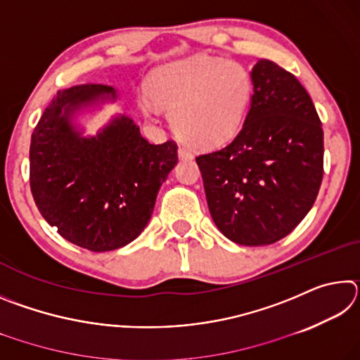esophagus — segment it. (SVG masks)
I'll use <instances>...</instances> for the list:
<instances>
[{
  "mask_svg": "<svg viewBox=\"0 0 360 360\" xmlns=\"http://www.w3.org/2000/svg\"><path fill=\"white\" fill-rule=\"evenodd\" d=\"M178 154H179V158H186V160H191V158L193 157L191 150H187L186 148H179L178 149Z\"/></svg>",
  "mask_w": 360,
  "mask_h": 360,
  "instance_id": "esophagus-1",
  "label": "esophagus"
}]
</instances>
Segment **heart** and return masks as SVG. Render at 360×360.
<instances>
[{"mask_svg": "<svg viewBox=\"0 0 360 360\" xmlns=\"http://www.w3.org/2000/svg\"><path fill=\"white\" fill-rule=\"evenodd\" d=\"M146 115L157 106L172 111L178 135L197 148L212 149L231 141L243 127L252 98V77L246 66L222 57L193 56L150 72Z\"/></svg>", "mask_w": 360, "mask_h": 360, "instance_id": "obj_1", "label": "heart"}]
</instances>
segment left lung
I'll return each mask as SVG.
<instances>
[{
    "label": "left lung",
    "instance_id": "left-lung-1",
    "mask_svg": "<svg viewBox=\"0 0 360 360\" xmlns=\"http://www.w3.org/2000/svg\"><path fill=\"white\" fill-rule=\"evenodd\" d=\"M251 77L241 131L197 163L217 229L236 245L264 246L289 235L313 208L324 174V131L294 75L260 58Z\"/></svg>",
    "mask_w": 360,
    "mask_h": 360
}]
</instances>
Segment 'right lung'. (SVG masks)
Returning <instances> with one entry per match:
<instances>
[{
	"label": "right lung",
	"instance_id": "add662e5",
	"mask_svg": "<svg viewBox=\"0 0 360 360\" xmlns=\"http://www.w3.org/2000/svg\"><path fill=\"white\" fill-rule=\"evenodd\" d=\"M117 100V90L103 84L58 90L30 144V187L42 217L94 252L124 248L141 233L178 163L174 141L150 144L127 114L85 135L79 115Z\"/></svg>",
	"mask_w": 360,
	"mask_h": 360
}]
</instances>
